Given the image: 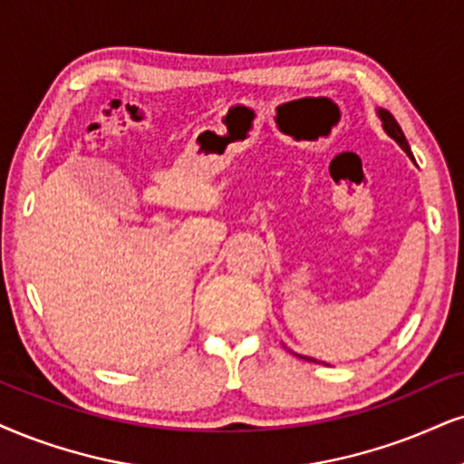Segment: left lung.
Returning a JSON list of instances; mask_svg holds the SVG:
<instances>
[{
	"label": "left lung",
	"instance_id": "8db88e82",
	"mask_svg": "<svg viewBox=\"0 0 464 464\" xmlns=\"http://www.w3.org/2000/svg\"><path fill=\"white\" fill-rule=\"evenodd\" d=\"M376 113H379V118H381V122H382V129H385V133L390 135L392 140H396L398 144H400V148H402V150L407 152L411 159H413V154H411V146H409L407 137H404L402 129H400V124L396 122V118H393L392 113L387 111V110H379ZM299 357H301V354H299ZM301 359H310V357H301Z\"/></svg>",
	"mask_w": 464,
	"mask_h": 464
}]
</instances>
